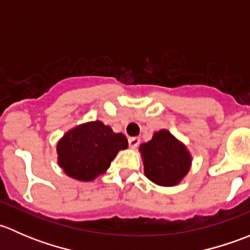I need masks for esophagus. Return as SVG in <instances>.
<instances>
[{
	"instance_id": "34e87169",
	"label": "esophagus",
	"mask_w": 250,
	"mask_h": 250,
	"mask_svg": "<svg viewBox=\"0 0 250 250\" xmlns=\"http://www.w3.org/2000/svg\"><path fill=\"white\" fill-rule=\"evenodd\" d=\"M128 143H129V146L132 148H135L140 144V139L138 137H132L128 139Z\"/></svg>"
}]
</instances>
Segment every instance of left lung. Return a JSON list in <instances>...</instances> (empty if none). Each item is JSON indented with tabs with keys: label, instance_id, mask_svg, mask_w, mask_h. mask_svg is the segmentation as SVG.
Wrapping results in <instances>:
<instances>
[{
	"label": "left lung",
	"instance_id": "1",
	"mask_svg": "<svg viewBox=\"0 0 250 250\" xmlns=\"http://www.w3.org/2000/svg\"><path fill=\"white\" fill-rule=\"evenodd\" d=\"M139 151L144 162V173L160 186H175L183 180L191 167L190 152L167 129L153 134L152 139L141 144Z\"/></svg>",
	"mask_w": 250,
	"mask_h": 250
}]
</instances>
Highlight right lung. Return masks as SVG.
<instances>
[{"instance_id": "1", "label": "right lung", "mask_w": 250, "mask_h": 250, "mask_svg": "<svg viewBox=\"0 0 250 250\" xmlns=\"http://www.w3.org/2000/svg\"><path fill=\"white\" fill-rule=\"evenodd\" d=\"M127 147L122 133L93 121L72 128L58 141V165L70 178L92 181L106 172L118 151Z\"/></svg>"}]
</instances>
